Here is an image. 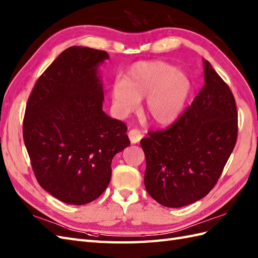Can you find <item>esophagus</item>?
I'll return each mask as SVG.
<instances>
[{
  "mask_svg": "<svg viewBox=\"0 0 258 258\" xmlns=\"http://www.w3.org/2000/svg\"><path fill=\"white\" fill-rule=\"evenodd\" d=\"M128 137H130V140H131L132 143L136 144V143H139L142 140L143 135H142V133H141L139 130L133 128V130H131L128 132Z\"/></svg>",
  "mask_w": 258,
  "mask_h": 258,
  "instance_id": "1",
  "label": "esophagus"
}]
</instances>
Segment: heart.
<instances>
[{
  "instance_id": "1",
  "label": "heart",
  "mask_w": 258,
  "mask_h": 258,
  "mask_svg": "<svg viewBox=\"0 0 258 258\" xmlns=\"http://www.w3.org/2000/svg\"><path fill=\"white\" fill-rule=\"evenodd\" d=\"M191 92L189 78L164 61L137 62L124 80L113 82L111 94L119 116L134 111L145 98L144 112L158 125L169 124L180 114Z\"/></svg>"
}]
</instances>
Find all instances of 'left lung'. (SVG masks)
<instances>
[{"label":"left lung","instance_id":"1","mask_svg":"<svg viewBox=\"0 0 258 258\" xmlns=\"http://www.w3.org/2000/svg\"><path fill=\"white\" fill-rule=\"evenodd\" d=\"M205 86L168 128L148 132L144 183L161 206L180 208L206 197L217 184L237 140V110L229 86L211 63Z\"/></svg>","mask_w":258,"mask_h":258}]
</instances>
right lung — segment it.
Segmentation results:
<instances>
[{
	"label": "right lung",
	"mask_w": 258,
	"mask_h": 258,
	"mask_svg": "<svg viewBox=\"0 0 258 258\" xmlns=\"http://www.w3.org/2000/svg\"><path fill=\"white\" fill-rule=\"evenodd\" d=\"M104 50L73 46L35 83L23 137L40 187L67 205H87L111 180V163L131 142L127 126L106 115L99 64Z\"/></svg>",
	"instance_id": "add662e5"
}]
</instances>
